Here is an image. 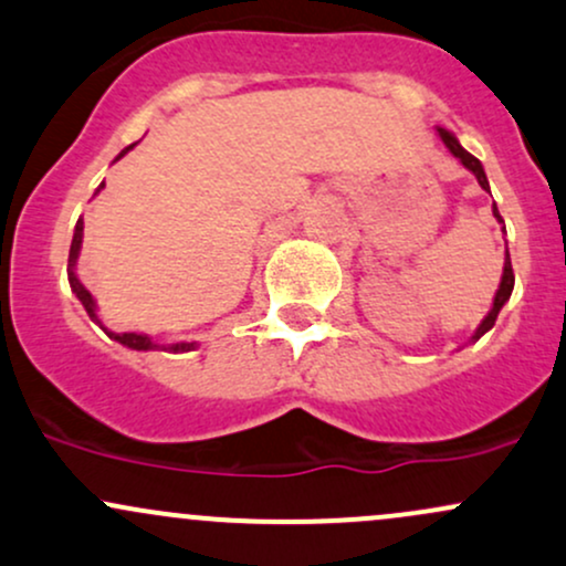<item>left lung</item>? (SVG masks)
Segmentation results:
<instances>
[{"mask_svg": "<svg viewBox=\"0 0 566 566\" xmlns=\"http://www.w3.org/2000/svg\"><path fill=\"white\" fill-rule=\"evenodd\" d=\"M438 132H440V139L446 142V147H449V150L454 153V158L462 160V164L468 166V169L475 174L478 185H481L483 190H489V179H486V171H483L481 160H478L475 155H470L468 150H464V147L459 145V142L454 139V136H451L449 132H446V128H438ZM494 217H496V220L502 222V217H500V212H496V207H494ZM513 284H515V273H513V265H511V254H505V271H502V282H500V290H496V295H494V306H492V312H489L486 319L481 322V327H478L473 338H481L483 333H486V331H492V327H494V322H496V314H500V308L505 306V301H507V297H511V293H513Z\"/></svg>", "mask_w": 566, "mask_h": 566, "instance_id": "obj_1", "label": "left lung"}]
</instances>
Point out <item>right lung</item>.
Returning a JSON list of instances; mask_svg holds the SVG:
<instances>
[{
  "mask_svg": "<svg viewBox=\"0 0 566 566\" xmlns=\"http://www.w3.org/2000/svg\"><path fill=\"white\" fill-rule=\"evenodd\" d=\"M132 147H134V145H128L126 150L117 155V158H123V155L132 150ZM102 188H104V185H102ZM80 244H83V220H77V226H74V239H72V247H70V269H66V273H70V287H72V293L80 297V303H83L85 312H88L91 319L98 322V316H96V303H93L91 293L83 287V282H80V279H77V273H74V263H77ZM107 335H109V338L120 340V344L128 346V349H136V352L158 349V344H153L150 335H139V333H109V331H107ZM169 349H171V352H190V349H196V344H171Z\"/></svg>",
  "mask_w": 566,
  "mask_h": 566,
  "instance_id": "add662e5",
  "label": "right lung"
}]
</instances>
